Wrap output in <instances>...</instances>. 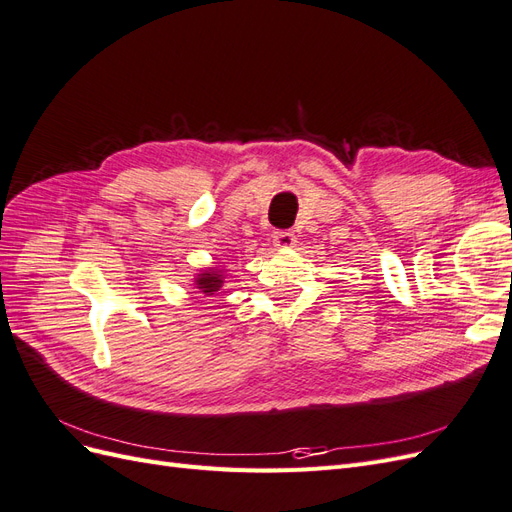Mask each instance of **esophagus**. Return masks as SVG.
Here are the masks:
<instances>
[{"label": "esophagus", "instance_id": "34e87169", "mask_svg": "<svg viewBox=\"0 0 512 512\" xmlns=\"http://www.w3.org/2000/svg\"><path fill=\"white\" fill-rule=\"evenodd\" d=\"M273 243L277 247H292L297 243V237H294L292 230H275L273 232Z\"/></svg>", "mask_w": 512, "mask_h": 512}]
</instances>
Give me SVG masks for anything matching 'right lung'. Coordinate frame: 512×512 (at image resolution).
I'll return each mask as SVG.
<instances>
[{
    "instance_id": "1",
    "label": "right lung",
    "mask_w": 512,
    "mask_h": 512,
    "mask_svg": "<svg viewBox=\"0 0 512 512\" xmlns=\"http://www.w3.org/2000/svg\"><path fill=\"white\" fill-rule=\"evenodd\" d=\"M222 284H224V277H222V271H205V273H200L198 275V280H196V286H198V290H203L205 294H213V292H218L220 288H222Z\"/></svg>"
}]
</instances>
